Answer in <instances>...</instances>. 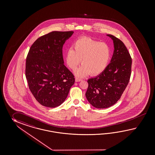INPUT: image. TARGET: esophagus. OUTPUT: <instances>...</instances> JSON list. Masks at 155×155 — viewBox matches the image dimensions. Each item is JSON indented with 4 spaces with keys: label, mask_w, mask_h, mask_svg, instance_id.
<instances>
[{
    "label": "esophagus",
    "mask_w": 155,
    "mask_h": 155,
    "mask_svg": "<svg viewBox=\"0 0 155 155\" xmlns=\"http://www.w3.org/2000/svg\"><path fill=\"white\" fill-rule=\"evenodd\" d=\"M82 81V79H81V78H78V77H76V79H75V81H76V82H81V81Z\"/></svg>",
    "instance_id": "obj_1"
}]
</instances>
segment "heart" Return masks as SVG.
<instances>
[{"instance_id": "heart-1", "label": "heart", "mask_w": 155, "mask_h": 155, "mask_svg": "<svg viewBox=\"0 0 155 155\" xmlns=\"http://www.w3.org/2000/svg\"><path fill=\"white\" fill-rule=\"evenodd\" d=\"M73 48L68 49L66 54V62L68 67L74 70L78 64L82 65L76 69L75 74L79 77L91 73L97 76L105 71L111 57V49L106 42H100L87 37H82L76 40Z\"/></svg>"}]
</instances>
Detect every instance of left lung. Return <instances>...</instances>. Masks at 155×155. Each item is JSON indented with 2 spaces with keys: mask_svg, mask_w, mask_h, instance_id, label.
Segmentation results:
<instances>
[{
  "mask_svg": "<svg viewBox=\"0 0 155 155\" xmlns=\"http://www.w3.org/2000/svg\"><path fill=\"white\" fill-rule=\"evenodd\" d=\"M113 55L104 72L88 79L86 97L96 108L105 109L113 105L120 98L131 74L132 58L124 43L111 35Z\"/></svg>",
  "mask_w": 155,
  "mask_h": 155,
  "instance_id": "1",
  "label": "left lung"
}]
</instances>
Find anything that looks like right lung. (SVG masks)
I'll use <instances>...</instances> for the list:
<instances>
[{"instance_id":"add662e5","label":"right lung","mask_w":155,"mask_h":155,"mask_svg":"<svg viewBox=\"0 0 155 155\" xmlns=\"http://www.w3.org/2000/svg\"><path fill=\"white\" fill-rule=\"evenodd\" d=\"M73 31H53L38 38L27 56L26 77L35 98L55 107L64 102L75 78L64 64L62 48Z\"/></svg>"}]
</instances>
